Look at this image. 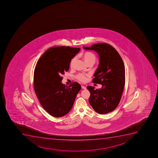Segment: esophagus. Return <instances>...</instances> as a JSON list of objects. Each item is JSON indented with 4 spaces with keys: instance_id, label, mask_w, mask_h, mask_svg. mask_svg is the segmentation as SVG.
Returning a JSON list of instances; mask_svg holds the SVG:
<instances>
[{
    "instance_id": "obj_1",
    "label": "esophagus",
    "mask_w": 158,
    "mask_h": 158,
    "mask_svg": "<svg viewBox=\"0 0 158 158\" xmlns=\"http://www.w3.org/2000/svg\"><path fill=\"white\" fill-rule=\"evenodd\" d=\"M81 88H82V89H86V86H83V85H82Z\"/></svg>"
}]
</instances>
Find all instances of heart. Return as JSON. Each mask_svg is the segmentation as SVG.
<instances>
[{
    "mask_svg": "<svg viewBox=\"0 0 158 158\" xmlns=\"http://www.w3.org/2000/svg\"><path fill=\"white\" fill-rule=\"evenodd\" d=\"M83 58L85 62H86V64L89 62H95L96 60V57L94 53L90 52H86L83 54ZM77 57L75 56L73 57L70 62V67H73L74 65L75 62L76 61ZM88 76V75L83 73H78V75H76V78L77 80L80 81L81 82H85L86 80V77Z\"/></svg>",
    "mask_w": 158,
    "mask_h": 158,
    "instance_id": "b5f03b06",
    "label": "heart"
}]
</instances>
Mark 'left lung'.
<instances>
[{
	"label": "left lung",
	"mask_w": 158,
	"mask_h": 158,
	"mask_svg": "<svg viewBox=\"0 0 158 158\" xmlns=\"http://www.w3.org/2000/svg\"><path fill=\"white\" fill-rule=\"evenodd\" d=\"M83 48L95 51L99 58L93 82L102 85V88L95 89L94 86H87L91 93L89 103L99 114H106L117 107L122 97L125 83L123 61L114 47L105 43Z\"/></svg>",
	"instance_id": "obj_1"
}]
</instances>
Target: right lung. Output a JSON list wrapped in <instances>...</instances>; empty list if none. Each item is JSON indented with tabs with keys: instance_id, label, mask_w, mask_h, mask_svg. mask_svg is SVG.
Returning <instances> with one entry per match:
<instances>
[{
	"instance_id": "right-lung-1",
	"label": "right lung",
	"mask_w": 158,
	"mask_h": 158,
	"mask_svg": "<svg viewBox=\"0 0 158 158\" xmlns=\"http://www.w3.org/2000/svg\"><path fill=\"white\" fill-rule=\"evenodd\" d=\"M80 48L53 47L46 50L36 63L34 89L43 108L56 117L65 115L72 109L81 85L75 82L65 86L61 81L69 69L70 61Z\"/></svg>"
}]
</instances>
